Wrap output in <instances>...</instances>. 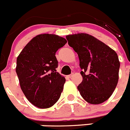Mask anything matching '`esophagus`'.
I'll return each instance as SVG.
<instances>
[{
  "instance_id": "obj_1",
  "label": "esophagus",
  "mask_w": 130,
  "mask_h": 130,
  "mask_svg": "<svg viewBox=\"0 0 130 130\" xmlns=\"http://www.w3.org/2000/svg\"><path fill=\"white\" fill-rule=\"evenodd\" d=\"M73 75H74V74H73V73H72V74H70V75H68V78H70V79H71V78L73 77Z\"/></svg>"
}]
</instances>
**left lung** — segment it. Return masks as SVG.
Instances as JSON below:
<instances>
[{"mask_svg": "<svg viewBox=\"0 0 130 130\" xmlns=\"http://www.w3.org/2000/svg\"><path fill=\"white\" fill-rule=\"evenodd\" d=\"M77 53L83 81L77 87L83 99L100 104L109 99L119 81L120 62L117 53L104 43L85 33L66 36Z\"/></svg>", "mask_w": 130, "mask_h": 130, "instance_id": "left-lung-1", "label": "left lung"}]
</instances>
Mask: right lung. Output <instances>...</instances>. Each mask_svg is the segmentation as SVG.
I'll use <instances>...</instances> for the list:
<instances>
[{
	"label": "right lung",
	"instance_id": "add662e5",
	"mask_svg": "<svg viewBox=\"0 0 130 130\" xmlns=\"http://www.w3.org/2000/svg\"><path fill=\"white\" fill-rule=\"evenodd\" d=\"M67 43L55 34L36 36L17 58L16 73L23 92L31 104L46 109L58 100L66 79L57 72L55 54Z\"/></svg>",
	"mask_w": 130,
	"mask_h": 130
}]
</instances>
